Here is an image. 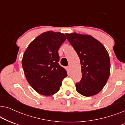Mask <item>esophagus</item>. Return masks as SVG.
Listing matches in <instances>:
<instances>
[{"label":"esophagus","mask_w":125,"mask_h":125,"mask_svg":"<svg viewBox=\"0 0 125 125\" xmlns=\"http://www.w3.org/2000/svg\"><path fill=\"white\" fill-rule=\"evenodd\" d=\"M66 71L68 72H69L70 71H71V68H70V66H68L66 68Z\"/></svg>","instance_id":"34e87169"}]
</instances>
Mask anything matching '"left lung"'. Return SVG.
Listing matches in <instances>:
<instances>
[{"label":"left lung","mask_w":125,"mask_h":125,"mask_svg":"<svg viewBox=\"0 0 125 125\" xmlns=\"http://www.w3.org/2000/svg\"><path fill=\"white\" fill-rule=\"evenodd\" d=\"M80 57L82 78L76 83L78 93L85 97L98 93L106 83L110 73L108 52L101 42L89 35L73 32L66 34Z\"/></svg>","instance_id":"obj_1"}]
</instances>
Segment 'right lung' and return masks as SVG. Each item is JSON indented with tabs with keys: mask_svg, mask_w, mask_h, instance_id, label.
<instances>
[{
	"mask_svg": "<svg viewBox=\"0 0 125 125\" xmlns=\"http://www.w3.org/2000/svg\"><path fill=\"white\" fill-rule=\"evenodd\" d=\"M66 39L64 33L49 31L36 37L25 51L21 64L25 78L40 94H54L67 76V72L58 62V50Z\"/></svg>",
	"mask_w": 125,
	"mask_h": 125,
	"instance_id": "1",
	"label": "right lung"
}]
</instances>
